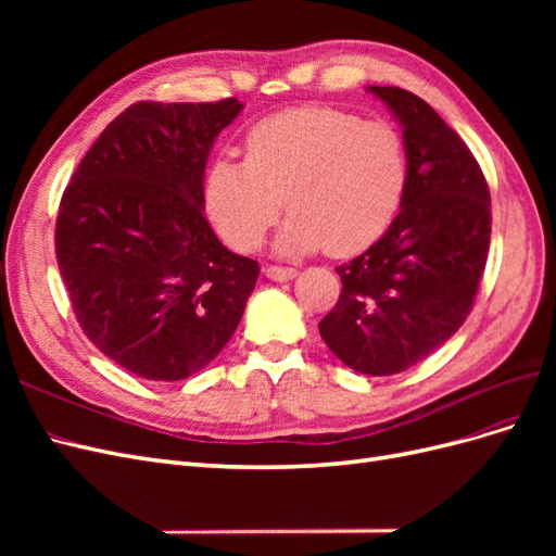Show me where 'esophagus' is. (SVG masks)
Instances as JSON below:
<instances>
[{
  "instance_id": "obj_1",
  "label": "esophagus",
  "mask_w": 556,
  "mask_h": 556,
  "mask_svg": "<svg viewBox=\"0 0 556 556\" xmlns=\"http://www.w3.org/2000/svg\"><path fill=\"white\" fill-rule=\"evenodd\" d=\"M264 274H266V278H271L276 282H285V280L296 278V268H292V266H266Z\"/></svg>"
}]
</instances>
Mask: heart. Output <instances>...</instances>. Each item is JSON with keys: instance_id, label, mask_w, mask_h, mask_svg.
<instances>
[{"instance_id": "b5f03b06", "label": "heart", "mask_w": 556, "mask_h": 556, "mask_svg": "<svg viewBox=\"0 0 556 556\" xmlns=\"http://www.w3.org/2000/svg\"><path fill=\"white\" fill-rule=\"evenodd\" d=\"M408 185L401 134L336 109L304 106L266 117L248 131L245 160L217 157L206 174L204 204L220 237L257 250L280 220L282 255L327 248L350 257L390 229Z\"/></svg>"}]
</instances>
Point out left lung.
<instances>
[{
  "label": "left lung",
  "instance_id": "left-lung-1",
  "mask_svg": "<svg viewBox=\"0 0 556 556\" xmlns=\"http://www.w3.org/2000/svg\"><path fill=\"white\" fill-rule=\"evenodd\" d=\"M366 90L403 129L408 185L390 229L336 268L343 290L319 336L357 374L394 376L464 325L490 252L492 204L468 146L425 99L392 86Z\"/></svg>",
  "mask_w": 556,
  "mask_h": 556
}]
</instances>
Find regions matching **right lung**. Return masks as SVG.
Masks as SVG:
<instances>
[{"label": "right lung", "instance_id": "1", "mask_svg": "<svg viewBox=\"0 0 556 556\" xmlns=\"http://www.w3.org/2000/svg\"><path fill=\"white\" fill-rule=\"evenodd\" d=\"M243 104L137 102L99 134L60 201L58 266L88 339L146 380H185L237 331L260 264L204 215L211 148Z\"/></svg>", "mask_w": 556, "mask_h": 556}]
</instances>
